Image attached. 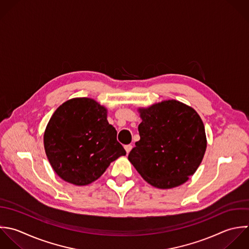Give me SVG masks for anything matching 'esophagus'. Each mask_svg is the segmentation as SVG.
<instances>
[{"instance_id":"obj_1","label":"esophagus","mask_w":249,"mask_h":249,"mask_svg":"<svg viewBox=\"0 0 249 249\" xmlns=\"http://www.w3.org/2000/svg\"><path fill=\"white\" fill-rule=\"evenodd\" d=\"M124 148H125V150H126L127 154H129V152H130L131 149H132V145H131V144H127V145L124 146Z\"/></svg>"}]
</instances>
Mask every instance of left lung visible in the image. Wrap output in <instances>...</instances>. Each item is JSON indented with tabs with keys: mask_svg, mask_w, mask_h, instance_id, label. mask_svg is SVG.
<instances>
[{
	"mask_svg": "<svg viewBox=\"0 0 249 249\" xmlns=\"http://www.w3.org/2000/svg\"><path fill=\"white\" fill-rule=\"evenodd\" d=\"M141 140L128 159L152 186L161 189L186 182L207 148L204 123L190 107L169 100L140 109Z\"/></svg>",
	"mask_w": 249,
	"mask_h": 249,
	"instance_id": "left-lung-1",
	"label": "left lung"
}]
</instances>
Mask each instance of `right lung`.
I'll use <instances>...</instances> for the list:
<instances>
[{
	"label": "right lung",
	"instance_id": "obj_1",
	"mask_svg": "<svg viewBox=\"0 0 249 249\" xmlns=\"http://www.w3.org/2000/svg\"><path fill=\"white\" fill-rule=\"evenodd\" d=\"M116 136L104 107L89 98H75L61 105L51 116L44 132V149L62 179L87 185L112 161L126 155Z\"/></svg>",
	"mask_w": 249,
	"mask_h": 249
}]
</instances>
